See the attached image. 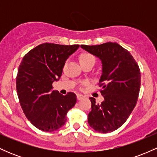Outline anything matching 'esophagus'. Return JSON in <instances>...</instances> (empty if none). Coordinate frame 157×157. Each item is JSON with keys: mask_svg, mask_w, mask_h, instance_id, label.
<instances>
[{"mask_svg": "<svg viewBox=\"0 0 157 157\" xmlns=\"http://www.w3.org/2000/svg\"><path fill=\"white\" fill-rule=\"evenodd\" d=\"M83 97H84V96L82 94H77V100H82V99L83 98Z\"/></svg>", "mask_w": 157, "mask_h": 157, "instance_id": "1", "label": "esophagus"}]
</instances>
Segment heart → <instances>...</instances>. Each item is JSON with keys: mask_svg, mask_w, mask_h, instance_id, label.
<instances>
[{"mask_svg": "<svg viewBox=\"0 0 157 157\" xmlns=\"http://www.w3.org/2000/svg\"><path fill=\"white\" fill-rule=\"evenodd\" d=\"M79 60L81 65L87 63H95V57L89 53H82L79 57Z\"/></svg>", "mask_w": 157, "mask_h": 157, "instance_id": "1", "label": "heart"}]
</instances>
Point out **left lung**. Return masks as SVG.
<instances>
[{
	"label": "left lung",
	"mask_w": 157,
	"mask_h": 157,
	"mask_svg": "<svg viewBox=\"0 0 157 157\" xmlns=\"http://www.w3.org/2000/svg\"><path fill=\"white\" fill-rule=\"evenodd\" d=\"M80 47L102 63L99 82H102L100 91L104 100L97 104L94 98H89V125L97 132H112L127 120L136 105L141 80L140 68L130 52L117 43Z\"/></svg>",
	"instance_id": "obj_1"
}]
</instances>
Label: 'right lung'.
<instances>
[{"label":"right lung","instance_id":"1","mask_svg":"<svg viewBox=\"0 0 157 157\" xmlns=\"http://www.w3.org/2000/svg\"><path fill=\"white\" fill-rule=\"evenodd\" d=\"M79 47L46 43L29 52L21 61L16 78L17 96L27 119L40 130L60 128L76 103L75 94L64 96L52 90V83L59 80L66 60Z\"/></svg>","mask_w":157,"mask_h":157}]
</instances>
